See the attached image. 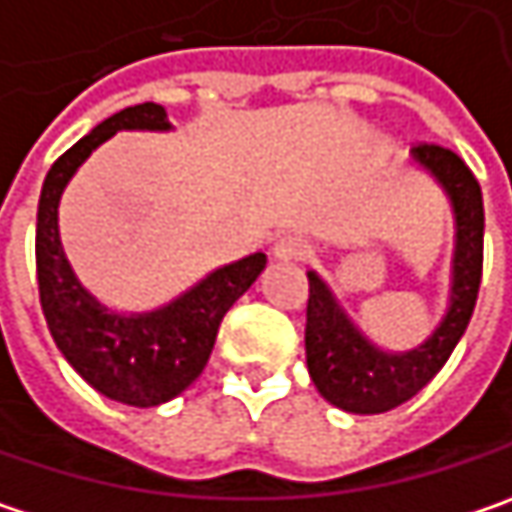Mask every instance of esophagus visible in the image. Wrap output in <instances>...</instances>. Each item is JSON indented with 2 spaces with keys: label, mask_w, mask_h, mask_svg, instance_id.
I'll use <instances>...</instances> for the list:
<instances>
[{
  "label": "esophagus",
  "mask_w": 512,
  "mask_h": 512,
  "mask_svg": "<svg viewBox=\"0 0 512 512\" xmlns=\"http://www.w3.org/2000/svg\"><path fill=\"white\" fill-rule=\"evenodd\" d=\"M271 256H274L276 262H300V259L309 256V241H303V238L297 236H282L271 247Z\"/></svg>",
  "instance_id": "1"
}]
</instances>
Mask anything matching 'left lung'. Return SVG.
Here are the masks:
<instances>
[{
    "label": "left lung",
    "mask_w": 512,
    "mask_h": 512,
    "mask_svg": "<svg viewBox=\"0 0 512 512\" xmlns=\"http://www.w3.org/2000/svg\"><path fill=\"white\" fill-rule=\"evenodd\" d=\"M411 160L437 180L455 218L449 303L434 332L405 352L379 347L341 306L332 285L309 271L306 364L317 393L347 414H384L417 396L449 361L475 311L484 265V198L475 174L455 151L440 145L411 148Z\"/></svg>",
    "instance_id": "left-lung-1"
}]
</instances>
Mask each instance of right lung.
<instances>
[{"mask_svg":"<svg viewBox=\"0 0 512 512\" xmlns=\"http://www.w3.org/2000/svg\"><path fill=\"white\" fill-rule=\"evenodd\" d=\"M119 130L168 133L171 122L163 104L154 101L125 107L95 125L49 168L37 206L40 306L57 349L84 382L113 402L154 408L180 396L201 376L224 314L259 279L268 256L250 253L221 265L160 309L116 311L104 306L63 253L57 206L75 171Z\"/></svg>","mask_w":512,"mask_h":512,"instance_id":"obj_1","label":"right lung"}]
</instances>
